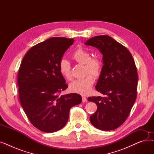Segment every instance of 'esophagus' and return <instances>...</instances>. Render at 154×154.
<instances>
[{
  "mask_svg": "<svg viewBox=\"0 0 154 154\" xmlns=\"http://www.w3.org/2000/svg\"><path fill=\"white\" fill-rule=\"evenodd\" d=\"M82 102H85L87 101V98L85 97H84V96L82 97Z\"/></svg>",
  "mask_w": 154,
  "mask_h": 154,
  "instance_id": "esophagus-1",
  "label": "esophagus"
}]
</instances>
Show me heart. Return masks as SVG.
<instances>
[{"label":"heart","mask_w":154,"mask_h":154,"mask_svg":"<svg viewBox=\"0 0 154 154\" xmlns=\"http://www.w3.org/2000/svg\"><path fill=\"white\" fill-rule=\"evenodd\" d=\"M72 58L77 62L84 65L86 75L90 73L96 78L100 75L102 70V60L98 57H92V54L88 51L81 47L78 48L72 53ZM59 69L60 74L66 80L72 79L71 66L68 60L62 59L59 62ZM90 75L72 82L69 85L70 91L81 95L90 93L94 83V79L91 75Z\"/></svg>","instance_id":"obj_1"}]
</instances>
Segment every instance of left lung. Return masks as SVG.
I'll list each match as a JSON object with an SVG mask.
<instances>
[{
  "mask_svg": "<svg viewBox=\"0 0 154 154\" xmlns=\"http://www.w3.org/2000/svg\"><path fill=\"white\" fill-rule=\"evenodd\" d=\"M85 44L99 48L103 63L95 89L105 97L88 98L97 106L91 122L102 131L114 130L126 120L136 100L138 74L134 58L125 46L106 35L92 37Z\"/></svg>",
  "mask_w": 154,
  "mask_h": 154,
  "instance_id": "1",
  "label": "left lung"
}]
</instances>
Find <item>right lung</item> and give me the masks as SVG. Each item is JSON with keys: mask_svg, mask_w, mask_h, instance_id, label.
I'll return each mask as SVG.
<instances>
[{"mask_svg": "<svg viewBox=\"0 0 154 154\" xmlns=\"http://www.w3.org/2000/svg\"><path fill=\"white\" fill-rule=\"evenodd\" d=\"M74 38L52 37L31 47L24 55L18 72L21 106L31 124L52 133L67 122L72 107L82 102L81 95L60 94L68 87L60 74L59 62Z\"/></svg>", "mask_w": 154, "mask_h": 154, "instance_id": "right-lung-1", "label": "right lung"}]
</instances>
